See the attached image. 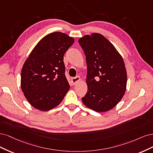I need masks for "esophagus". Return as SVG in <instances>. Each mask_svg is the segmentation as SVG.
<instances>
[{
    "label": "esophagus",
    "instance_id": "34e87169",
    "mask_svg": "<svg viewBox=\"0 0 153 153\" xmlns=\"http://www.w3.org/2000/svg\"><path fill=\"white\" fill-rule=\"evenodd\" d=\"M81 80V78L79 76H76L74 77H72L71 79V82H72V85H75L76 84Z\"/></svg>",
    "mask_w": 153,
    "mask_h": 153
}]
</instances>
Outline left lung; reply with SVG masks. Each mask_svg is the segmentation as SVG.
<instances>
[{"mask_svg":"<svg viewBox=\"0 0 153 153\" xmlns=\"http://www.w3.org/2000/svg\"><path fill=\"white\" fill-rule=\"evenodd\" d=\"M87 64L88 91L84 104L97 112H105L121 100L126 87L125 63L115 47L98 33L79 39Z\"/></svg>","mask_w":153,"mask_h":153,"instance_id":"left-lung-1","label":"left lung"}]
</instances>
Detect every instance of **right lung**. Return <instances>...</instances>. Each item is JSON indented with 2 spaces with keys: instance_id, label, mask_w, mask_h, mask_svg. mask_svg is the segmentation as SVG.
Instances as JSON below:
<instances>
[{
  "instance_id": "1",
  "label": "right lung",
  "mask_w": 153,
  "mask_h": 153,
  "mask_svg": "<svg viewBox=\"0 0 153 153\" xmlns=\"http://www.w3.org/2000/svg\"><path fill=\"white\" fill-rule=\"evenodd\" d=\"M74 42L66 33L48 34L37 43L25 62L21 88L36 109L46 111L55 107L69 90L63 56Z\"/></svg>"
}]
</instances>
